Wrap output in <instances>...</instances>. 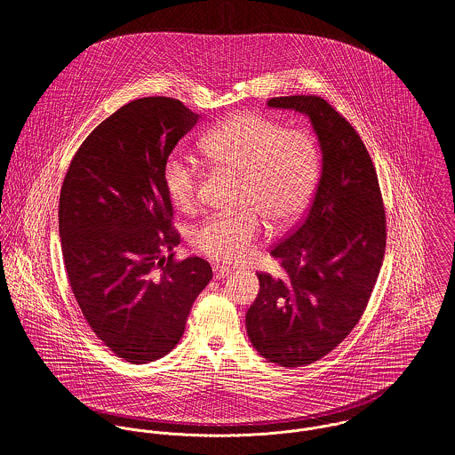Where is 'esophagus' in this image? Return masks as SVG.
<instances>
[{"label": "esophagus", "instance_id": "esophagus-1", "mask_svg": "<svg viewBox=\"0 0 455 455\" xmlns=\"http://www.w3.org/2000/svg\"><path fill=\"white\" fill-rule=\"evenodd\" d=\"M229 275H231V269H229L228 266H220V264H215V266H213V276H215L217 280L226 278V276H229Z\"/></svg>", "mask_w": 455, "mask_h": 455}]
</instances>
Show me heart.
Returning a JSON list of instances; mask_svg holds the SVG:
<instances>
[{
  "instance_id": "obj_1",
  "label": "heart",
  "mask_w": 455,
  "mask_h": 455,
  "mask_svg": "<svg viewBox=\"0 0 455 455\" xmlns=\"http://www.w3.org/2000/svg\"><path fill=\"white\" fill-rule=\"evenodd\" d=\"M201 152L212 168L242 177L235 215H213L196 226L191 243L210 259L224 264L252 256L262 219L273 229L298 222L307 212L321 175V150L303 130H289L259 114H235L208 131ZM164 191L175 208L195 210L203 173L184 154H172L163 166Z\"/></svg>"
}]
</instances>
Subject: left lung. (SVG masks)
I'll use <instances>...</instances> for the list:
<instances>
[{
  "instance_id": "obj_1",
  "label": "left lung",
  "mask_w": 455,
  "mask_h": 455,
  "mask_svg": "<svg viewBox=\"0 0 455 455\" xmlns=\"http://www.w3.org/2000/svg\"><path fill=\"white\" fill-rule=\"evenodd\" d=\"M267 107L305 114L323 152L307 219L269 252L283 275L258 273L259 294L245 315L260 355L298 368L323 359L364 314L386 254V210L361 136L325 100L282 96Z\"/></svg>"
}]
</instances>
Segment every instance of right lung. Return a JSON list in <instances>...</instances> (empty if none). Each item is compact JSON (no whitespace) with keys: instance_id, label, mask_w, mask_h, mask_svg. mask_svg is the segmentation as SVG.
<instances>
[{"instance_id":"1","label":"right lung","mask_w":455,"mask_h":455,"mask_svg":"<svg viewBox=\"0 0 455 455\" xmlns=\"http://www.w3.org/2000/svg\"><path fill=\"white\" fill-rule=\"evenodd\" d=\"M199 116L173 98L134 100L80 145L60 197V236L75 299L96 336L132 364L180 341L212 280L201 258L163 256L180 236L163 166Z\"/></svg>"}]
</instances>
